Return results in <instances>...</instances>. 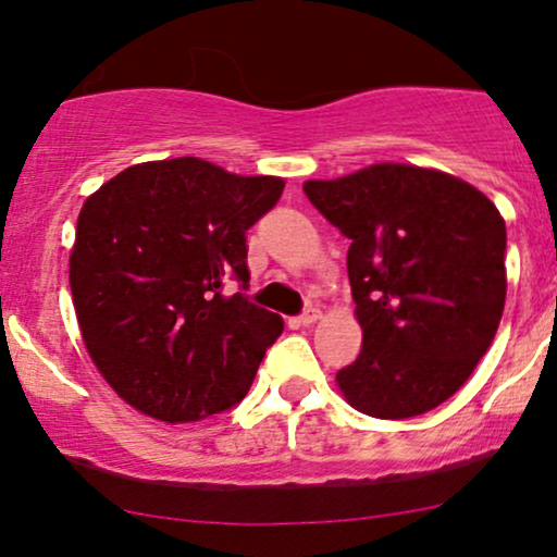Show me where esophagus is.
Wrapping results in <instances>:
<instances>
[{"label": "esophagus", "instance_id": "34e87169", "mask_svg": "<svg viewBox=\"0 0 557 557\" xmlns=\"http://www.w3.org/2000/svg\"><path fill=\"white\" fill-rule=\"evenodd\" d=\"M319 317H322V311H319L317 307H309V309H304V314L299 317V324L301 326H311Z\"/></svg>", "mask_w": 557, "mask_h": 557}]
</instances>
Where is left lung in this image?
<instances>
[{
	"instance_id": "8db88e82",
	"label": "left lung",
	"mask_w": 557,
	"mask_h": 557,
	"mask_svg": "<svg viewBox=\"0 0 557 557\" xmlns=\"http://www.w3.org/2000/svg\"><path fill=\"white\" fill-rule=\"evenodd\" d=\"M349 238L360 357L337 385L360 413H429L467 383L497 334L507 296V227L469 182L413 164H372L304 182Z\"/></svg>"
}]
</instances>
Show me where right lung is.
I'll list each match as a JSON object with an SVG mask.
<instances>
[{
    "mask_svg": "<svg viewBox=\"0 0 557 557\" xmlns=\"http://www.w3.org/2000/svg\"><path fill=\"white\" fill-rule=\"evenodd\" d=\"M284 193L197 157L119 172L83 202L71 292L83 342L119 398L164 423L223 413L246 398L284 319L248 288L246 231Z\"/></svg>",
    "mask_w": 557,
    "mask_h": 557,
    "instance_id": "obj_1",
    "label": "right lung"
}]
</instances>
